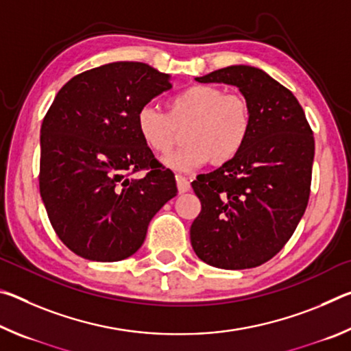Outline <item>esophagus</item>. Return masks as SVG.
Listing matches in <instances>:
<instances>
[{
	"mask_svg": "<svg viewBox=\"0 0 351 351\" xmlns=\"http://www.w3.org/2000/svg\"><path fill=\"white\" fill-rule=\"evenodd\" d=\"M176 186H178V190H180L181 193H184V192H187V190L190 189V181L187 180L186 176L176 175Z\"/></svg>",
	"mask_w": 351,
	"mask_h": 351,
	"instance_id": "obj_1",
	"label": "esophagus"
}]
</instances>
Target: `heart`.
<instances>
[{"label": "heart", "mask_w": 351, "mask_h": 351, "mask_svg": "<svg viewBox=\"0 0 351 351\" xmlns=\"http://www.w3.org/2000/svg\"><path fill=\"white\" fill-rule=\"evenodd\" d=\"M186 130V147L167 159L178 171H192L207 162L228 164L245 148L252 128V108L239 93H226L215 85H193L171 96L167 112L153 105L136 112V128L154 154L167 156Z\"/></svg>", "instance_id": "heart-1"}]
</instances>
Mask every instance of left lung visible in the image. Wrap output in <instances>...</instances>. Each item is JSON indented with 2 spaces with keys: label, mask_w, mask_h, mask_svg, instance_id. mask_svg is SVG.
<instances>
[{
  "label": "left lung",
  "mask_w": 351,
  "mask_h": 351,
  "mask_svg": "<svg viewBox=\"0 0 351 351\" xmlns=\"http://www.w3.org/2000/svg\"><path fill=\"white\" fill-rule=\"evenodd\" d=\"M239 88L252 108V128L232 161L192 182L201 201L190 228L195 254L221 269L255 268L287 245L311 190L314 136L288 88L246 64L197 77Z\"/></svg>",
  "instance_id": "1"
}]
</instances>
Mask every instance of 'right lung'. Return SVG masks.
<instances>
[{
	"label": "right lung",
	"instance_id": "1",
	"mask_svg": "<svg viewBox=\"0 0 351 351\" xmlns=\"http://www.w3.org/2000/svg\"><path fill=\"white\" fill-rule=\"evenodd\" d=\"M139 62L85 71L57 93L41 123L40 195L58 239L93 261H119L145 240L156 212L176 195L171 170L136 128V112L171 88ZM145 171L138 180L129 175Z\"/></svg>",
	"mask_w": 351,
	"mask_h": 351
}]
</instances>
